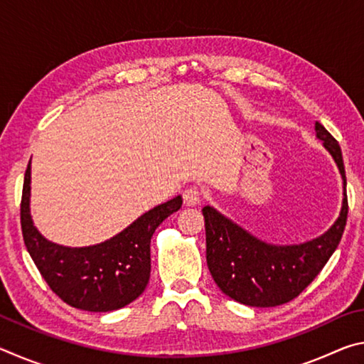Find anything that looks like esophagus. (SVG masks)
Here are the masks:
<instances>
[{"label": "esophagus", "instance_id": "obj_1", "mask_svg": "<svg viewBox=\"0 0 364 364\" xmlns=\"http://www.w3.org/2000/svg\"><path fill=\"white\" fill-rule=\"evenodd\" d=\"M202 196H204V194H202V189H200V188L191 186V188H188V189H184L183 200H184V204H186V205L196 207V205L200 204Z\"/></svg>", "mask_w": 364, "mask_h": 364}]
</instances>
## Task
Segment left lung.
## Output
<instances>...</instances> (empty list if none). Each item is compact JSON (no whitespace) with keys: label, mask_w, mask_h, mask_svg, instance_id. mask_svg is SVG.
<instances>
[{"label":"left lung","mask_w":364,"mask_h":364,"mask_svg":"<svg viewBox=\"0 0 364 364\" xmlns=\"http://www.w3.org/2000/svg\"><path fill=\"white\" fill-rule=\"evenodd\" d=\"M316 136L334 157L343 178L341 217L321 237L300 245H271L250 236L212 207H204L207 267L221 292L249 306H278L305 291L334 254L347 225L348 200L342 151L321 123Z\"/></svg>","instance_id":"left-lung-1"}]
</instances>
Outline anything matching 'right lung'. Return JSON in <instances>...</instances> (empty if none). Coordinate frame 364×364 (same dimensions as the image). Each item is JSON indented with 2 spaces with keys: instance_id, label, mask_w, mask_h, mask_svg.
I'll return each mask as SVG.
<instances>
[{
  "instance_id": "1",
  "label": "right lung",
  "mask_w": 364,
  "mask_h": 364,
  "mask_svg": "<svg viewBox=\"0 0 364 364\" xmlns=\"http://www.w3.org/2000/svg\"><path fill=\"white\" fill-rule=\"evenodd\" d=\"M30 162L21 200L22 236L30 257L51 291L67 305L86 311H112L138 299L151 276V237L181 208V196L139 217L109 241L70 249L46 241L30 218Z\"/></svg>"
}]
</instances>
